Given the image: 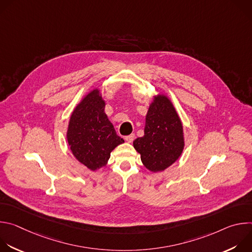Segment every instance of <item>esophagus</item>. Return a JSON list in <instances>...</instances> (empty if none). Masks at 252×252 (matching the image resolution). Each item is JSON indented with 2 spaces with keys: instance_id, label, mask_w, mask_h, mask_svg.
I'll return each instance as SVG.
<instances>
[{
  "instance_id": "34e87169",
  "label": "esophagus",
  "mask_w": 252,
  "mask_h": 252,
  "mask_svg": "<svg viewBox=\"0 0 252 252\" xmlns=\"http://www.w3.org/2000/svg\"><path fill=\"white\" fill-rule=\"evenodd\" d=\"M125 139H126L127 142H132L133 139H134V134L131 133V134H129V135H126V136L125 137Z\"/></svg>"
}]
</instances>
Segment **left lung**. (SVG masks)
<instances>
[{"label":"left lung","mask_w":252,"mask_h":252,"mask_svg":"<svg viewBox=\"0 0 252 252\" xmlns=\"http://www.w3.org/2000/svg\"><path fill=\"white\" fill-rule=\"evenodd\" d=\"M142 164L152 172L163 171L182 156L185 149L184 126L171 99L158 93L150 104L145 134L133 141Z\"/></svg>","instance_id":"left-lung-1"}]
</instances>
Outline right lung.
<instances>
[{
    "label": "right lung",
    "instance_id": "obj_1",
    "mask_svg": "<svg viewBox=\"0 0 252 252\" xmlns=\"http://www.w3.org/2000/svg\"><path fill=\"white\" fill-rule=\"evenodd\" d=\"M104 106L100 90L94 88L76 105L66 130L71 154L92 171L105 166L111 153L125 142L104 113Z\"/></svg>",
    "mask_w": 252,
    "mask_h": 252
}]
</instances>
